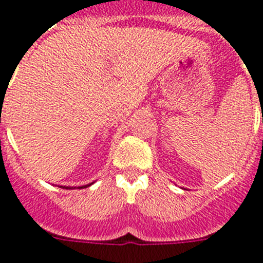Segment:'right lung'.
<instances>
[{"label":"right lung","instance_id":"1","mask_svg":"<svg viewBox=\"0 0 263 263\" xmlns=\"http://www.w3.org/2000/svg\"><path fill=\"white\" fill-rule=\"evenodd\" d=\"M91 184H93V182H92V183H89V184H85V186H83V187L84 189L89 187ZM61 187H62V189H68V190H70V189H76V187H70V186H61ZM83 187H79V189H83Z\"/></svg>","mask_w":263,"mask_h":263}]
</instances>
